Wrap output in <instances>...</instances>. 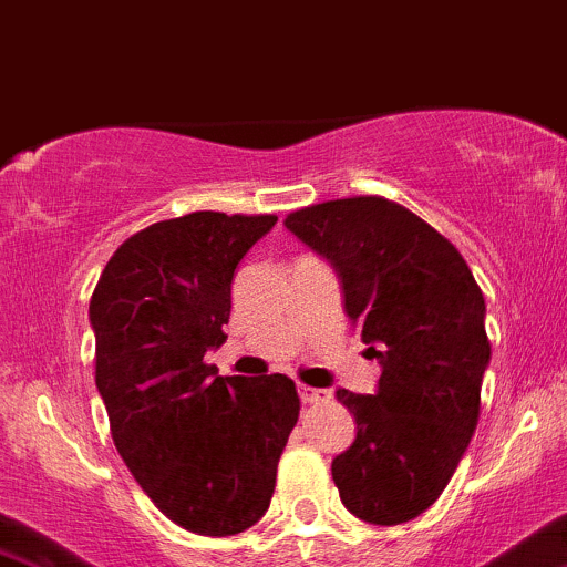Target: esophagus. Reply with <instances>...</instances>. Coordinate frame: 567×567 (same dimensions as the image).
<instances>
[{
    "label": "esophagus",
    "instance_id": "obj_1",
    "mask_svg": "<svg viewBox=\"0 0 567 567\" xmlns=\"http://www.w3.org/2000/svg\"><path fill=\"white\" fill-rule=\"evenodd\" d=\"M298 394H301V402H306V405H317V402L330 400L328 389H311V386H306V383L298 386Z\"/></svg>",
    "mask_w": 567,
    "mask_h": 567
}]
</instances>
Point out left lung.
Instances as JSON below:
<instances>
[{
  "instance_id": "8db88e82",
  "label": "left lung",
  "mask_w": 567,
  "mask_h": 567,
  "mask_svg": "<svg viewBox=\"0 0 567 567\" xmlns=\"http://www.w3.org/2000/svg\"><path fill=\"white\" fill-rule=\"evenodd\" d=\"M285 226L336 266L349 320L381 362L379 392L338 389L357 437L333 458L343 506L373 525L426 512L480 419L485 298L451 239L386 197L330 199Z\"/></svg>"
}]
</instances>
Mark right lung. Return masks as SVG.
Instances as JSON below:
<instances>
[{
    "mask_svg": "<svg viewBox=\"0 0 567 567\" xmlns=\"http://www.w3.org/2000/svg\"><path fill=\"white\" fill-rule=\"evenodd\" d=\"M277 216L197 210L146 226L101 271L90 322L112 440L146 496L197 536H234L269 509L298 421L288 375H216L237 264Z\"/></svg>",
    "mask_w": 567,
    "mask_h": 567,
    "instance_id": "add662e5",
    "label": "right lung"
}]
</instances>
